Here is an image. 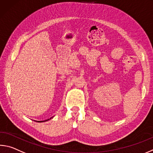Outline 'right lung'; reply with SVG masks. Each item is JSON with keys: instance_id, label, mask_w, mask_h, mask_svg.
<instances>
[{"instance_id": "add662e5", "label": "right lung", "mask_w": 153, "mask_h": 153, "mask_svg": "<svg viewBox=\"0 0 153 153\" xmlns=\"http://www.w3.org/2000/svg\"><path fill=\"white\" fill-rule=\"evenodd\" d=\"M53 118V117H52ZM50 118V119H51ZM49 119H48V120H44V121H36V122H38V123H43V122H46V121H48V120H49Z\"/></svg>"}]
</instances>
